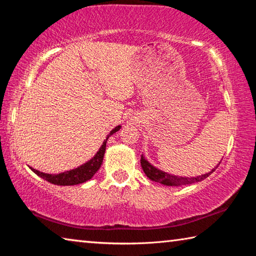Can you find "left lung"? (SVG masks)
<instances>
[{
	"mask_svg": "<svg viewBox=\"0 0 256 256\" xmlns=\"http://www.w3.org/2000/svg\"><path fill=\"white\" fill-rule=\"evenodd\" d=\"M140 162H141L142 170H144L146 177H149L151 180L157 182V183L164 184V185H168V186H182V185H188V184L196 183V182H201L203 180H206V177H209V175H211L216 168V167L214 170H212L211 172H206V174L202 175V176L180 177V176L167 174V172H164L162 170H157V168L154 167L152 164H150L148 162H146V160L144 158V156H141Z\"/></svg>",
	"mask_w": 256,
	"mask_h": 256,
	"instance_id": "1",
	"label": "left lung"
}]
</instances>
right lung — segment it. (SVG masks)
I'll use <instances>...</instances> for the list:
<instances>
[{
	"label": "right lung",
	"mask_w": 256,
	"mask_h": 256,
	"mask_svg": "<svg viewBox=\"0 0 256 256\" xmlns=\"http://www.w3.org/2000/svg\"><path fill=\"white\" fill-rule=\"evenodd\" d=\"M120 126H116L115 128H112L110 133L108 134L106 140L102 142V146H100L98 152L94 154V157L92 159H90L88 162H86L82 166L76 168V170H68V172H60V174H56V175H52V174H45V172H42L40 170H36L32 168V170L42 178H44L45 180L50 182L52 184L55 185H63V186H70V185H76V184H81L84 183V182L89 180L92 177L96 174L97 170L100 168L102 164V159H104V154H105V150H106V142L108 140L112 134H114L115 132H118Z\"/></svg>",
	"instance_id": "1"
}]
</instances>
